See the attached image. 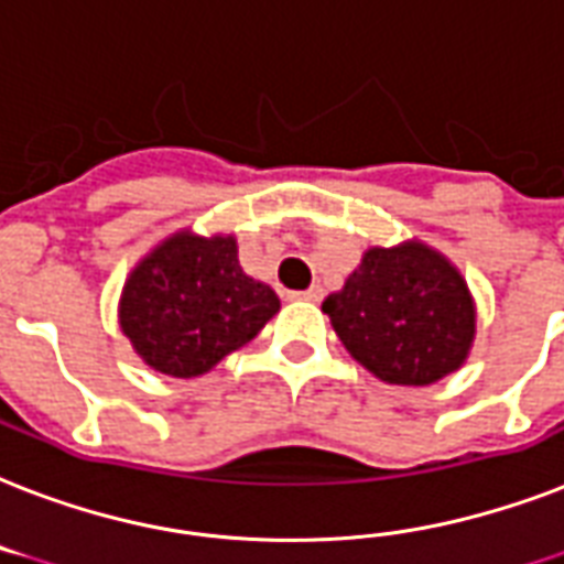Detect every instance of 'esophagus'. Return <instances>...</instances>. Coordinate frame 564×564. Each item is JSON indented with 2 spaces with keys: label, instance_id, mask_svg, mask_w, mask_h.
Segmentation results:
<instances>
[{
  "label": "esophagus",
  "instance_id": "obj_1",
  "mask_svg": "<svg viewBox=\"0 0 564 564\" xmlns=\"http://www.w3.org/2000/svg\"><path fill=\"white\" fill-rule=\"evenodd\" d=\"M296 300H305V303H321L323 300V288L321 285H312L308 291H303V294H294Z\"/></svg>",
  "mask_w": 564,
  "mask_h": 564
}]
</instances>
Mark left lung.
Segmentation results:
<instances>
[{
    "instance_id": "8db88e82",
    "label": "left lung",
    "mask_w": 564,
    "mask_h": 564,
    "mask_svg": "<svg viewBox=\"0 0 564 564\" xmlns=\"http://www.w3.org/2000/svg\"><path fill=\"white\" fill-rule=\"evenodd\" d=\"M332 329L388 386H432L465 365L477 335L468 282L421 241L370 247L323 300Z\"/></svg>"
}]
</instances>
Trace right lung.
Here are the masks:
<instances>
[{"label":"right lung","instance_id":"obj_1","mask_svg":"<svg viewBox=\"0 0 564 564\" xmlns=\"http://www.w3.org/2000/svg\"><path fill=\"white\" fill-rule=\"evenodd\" d=\"M279 312L276 291L247 276L232 235H170L129 273L120 329L152 370L203 377Z\"/></svg>","mask_w":564,"mask_h":564}]
</instances>
